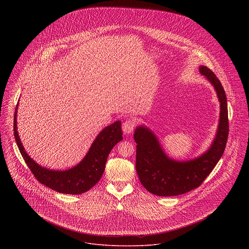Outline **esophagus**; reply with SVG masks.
Wrapping results in <instances>:
<instances>
[{"label": "esophagus", "mask_w": 249, "mask_h": 249, "mask_svg": "<svg viewBox=\"0 0 249 249\" xmlns=\"http://www.w3.org/2000/svg\"><path fill=\"white\" fill-rule=\"evenodd\" d=\"M135 126H136L135 120H133V119H127V120L124 121L123 124H122V130H123L126 134H128V133H130L132 130H134Z\"/></svg>", "instance_id": "1"}]
</instances>
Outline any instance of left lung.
Wrapping results in <instances>:
<instances>
[{"label": "left lung", "instance_id": "left-lung-1", "mask_svg": "<svg viewBox=\"0 0 249 249\" xmlns=\"http://www.w3.org/2000/svg\"><path fill=\"white\" fill-rule=\"evenodd\" d=\"M200 71L214 87L220 102L218 130L207 152L192 160L176 161L164 154L156 136L148 129L142 126L134 131L137 175L145 190L157 196H178L200 187L225 150L229 136L225 90L213 71L201 66Z\"/></svg>", "mask_w": 249, "mask_h": 249}]
</instances>
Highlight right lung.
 I'll list each match as a JSON object with an SVG mask.
<instances>
[{
  "label": "right lung",
  "mask_w": 249,
  "mask_h": 249,
  "mask_svg": "<svg viewBox=\"0 0 249 249\" xmlns=\"http://www.w3.org/2000/svg\"><path fill=\"white\" fill-rule=\"evenodd\" d=\"M17 109L18 105L14 116V136L25 162L41 184L60 193L77 195L90 190L102 178L110 151L123 139L121 122L118 120L99 133L79 164L67 171H51L38 165L24 151L17 130Z\"/></svg>",
  "instance_id": "add662e5"
}]
</instances>
